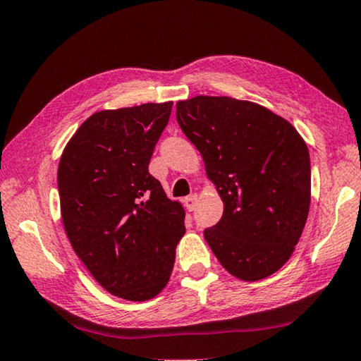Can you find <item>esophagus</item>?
I'll return each mask as SVG.
<instances>
[{
    "label": "esophagus",
    "instance_id": "obj_1",
    "mask_svg": "<svg viewBox=\"0 0 361 361\" xmlns=\"http://www.w3.org/2000/svg\"><path fill=\"white\" fill-rule=\"evenodd\" d=\"M183 203H185V207H186L188 212H192V209L195 208V205H197V195L192 194V195H189V197H185Z\"/></svg>",
    "mask_w": 361,
    "mask_h": 361
}]
</instances>
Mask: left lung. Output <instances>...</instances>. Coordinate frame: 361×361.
<instances>
[{"label": "left lung", "mask_w": 361, "mask_h": 361, "mask_svg": "<svg viewBox=\"0 0 361 361\" xmlns=\"http://www.w3.org/2000/svg\"><path fill=\"white\" fill-rule=\"evenodd\" d=\"M176 121L224 202L218 224L203 231L221 265L243 281L278 271L310 212L311 161L303 139L268 109L226 96L180 101Z\"/></svg>", "instance_id": "1"}]
</instances>
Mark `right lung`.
Segmentation results:
<instances>
[{"mask_svg": "<svg viewBox=\"0 0 361 361\" xmlns=\"http://www.w3.org/2000/svg\"><path fill=\"white\" fill-rule=\"evenodd\" d=\"M173 102L102 110L64 148L58 166L64 231L75 254L115 297L145 301L169 283L185 209L148 172Z\"/></svg>", "mask_w": 361, "mask_h": 361, "instance_id": "1", "label": "right lung"}]
</instances>
